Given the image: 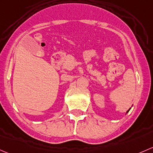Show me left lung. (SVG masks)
Here are the masks:
<instances>
[{"mask_svg":"<svg viewBox=\"0 0 153 153\" xmlns=\"http://www.w3.org/2000/svg\"><path fill=\"white\" fill-rule=\"evenodd\" d=\"M127 112H128V111H127Z\"/></svg>","mask_w":153,"mask_h":153,"instance_id":"obj_1","label":"left lung"}]
</instances>
